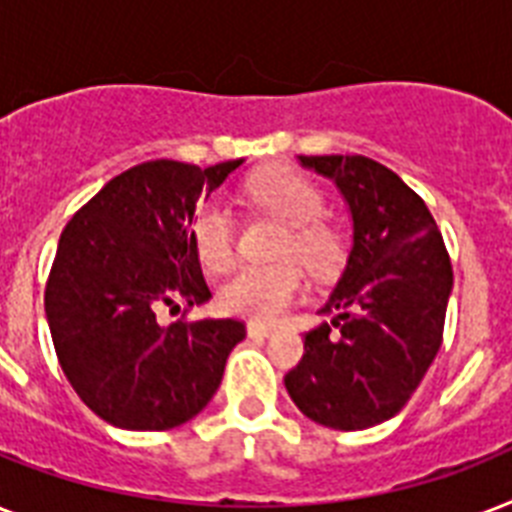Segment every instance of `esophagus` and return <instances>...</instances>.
I'll return each instance as SVG.
<instances>
[{"mask_svg": "<svg viewBox=\"0 0 512 512\" xmlns=\"http://www.w3.org/2000/svg\"><path fill=\"white\" fill-rule=\"evenodd\" d=\"M247 332L249 337H268L276 332V327H271V324H260V321H252V324H247Z\"/></svg>", "mask_w": 512, "mask_h": 512, "instance_id": "34e87169", "label": "esophagus"}]
</instances>
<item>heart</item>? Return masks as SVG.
I'll return each mask as SVG.
<instances>
[{"instance_id": "b5f03b06", "label": "heart", "mask_w": 512, "mask_h": 512, "mask_svg": "<svg viewBox=\"0 0 512 512\" xmlns=\"http://www.w3.org/2000/svg\"><path fill=\"white\" fill-rule=\"evenodd\" d=\"M249 193L260 207L289 225L273 265H247L220 287V308L231 316L255 321L279 319L303 292V268L327 276L340 265L342 244L329 225L321 223L324 196L316 185L295 170H265L249 183ZM193 244L204 268L228 271L236 260V228L233 212L223 199H209L193 217Z\"/></svg>"}]
</instances>
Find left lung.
<instances>
[{"label": "left lung", "mask_w": 512, "mask_h": 512, "mask_svg": "<svg viewBox=\"0 0 512 512\" xmlns=\"http://www.w3.org/2000/svg\"><path fill=\"white\" fill-rule=\"evenodd\" d=\"M297 162L340 191L350 252L319 311L329 321L305 335L303 361L284 385L324 428H374L401 412L441 348L452 263L425 201L396 172L366 156Z\"/></svg>", "instance_id": "1"}]
</instances>
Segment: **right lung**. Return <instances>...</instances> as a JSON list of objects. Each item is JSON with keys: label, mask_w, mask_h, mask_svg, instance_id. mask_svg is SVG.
I'll use <instances>...</instances> for the list:
<instances>
[{"label": "right lung", "mask_w": 512, "mask_h": 512, "mask_svg": "<svg viewBox=\"0 0 512 512\" xmlns=\"http://www.w3.org/2000/svg\"><path fill=\"white\" fill-rule=\"evenodd\" d=\"M241 164H138L108 180L60 233L44 292L50 335L71 388L114 428L193 420L247 335L233 319L156 321L162 305L209 303L193 215Z\"/></svg>", "instance_id": "add662e5"}]
</instances>
